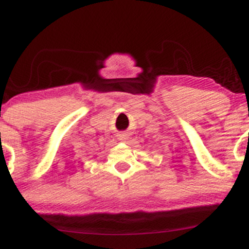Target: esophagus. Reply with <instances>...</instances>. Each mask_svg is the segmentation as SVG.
I'll use <instances>...</instances> for the list:
<instances>
[{"label":"esophagus","instance_id":"34e87169","mask_svg":"<svg viewBox=\"0 0 249 249\" xmlns=\"http://www.w3.org/2000/svg\"><path fill=\"white\" fill-rule=\"evenodd\" d=\"M117 136H118L119 141H122V142H126L128 139V133L127 132H121V133L117 134Z\"/></svg>","mask_w":249,"mask_h":249}]
</instances>
